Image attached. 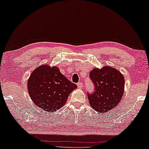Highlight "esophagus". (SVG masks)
<instances>
[{
	"mask_svg": "<svg viewBox=\"0 0 149 149\" xmlns=\"http://www.w3.org/2000/svg\"><path fill=\"white\" fill-rule=\"evenodd\" d=\"M83 83H81V82H79V83H77V86H78V87L79 88H82L83 87Z\"/></svg>",
	"mask_w": 149,
	"mask_h": 149,
	"instance_id": "34e87169",
	"label": "esophagus"
}]
</instances>
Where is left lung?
<instances>
[{
	"label": "left lung",
	"instance_id": "left-lung-1",
	"mask_svg": "<svg viewBox=\"0 0 149 149\" xmlns=\"http://www.w3.org/2000/svg\"><path fill=\"white\" fill-rule=\"evenodd\" d=\"M94 91L87 93L89 104L95 111L107 113L121 101L124 91L125 80L119 71L109 66L94 68L89 73Z\"/></svg>",
	"mask_w": 149,
	"mask_h": 149
}]
</instances>
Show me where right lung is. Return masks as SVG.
I'll use <instances>...</instances> for the list:
<instances>
[{
    "instance_id": "1",
    "label": "right lung",
    "mask_w": 149,
    "mask_h": 149,
    "mask_svg": "<svg viewBox=\"0 0 149 149\" xmlns=\"http://www.w3.org/2000/svg\"><path fill=\"white\" fill-rule=\"evenodd\" d=\"M77 87L59 68L46 64L36 68L28 81V92L33 102L47 112H54L62 108Z\"/></svg>"
}]
</instances>
